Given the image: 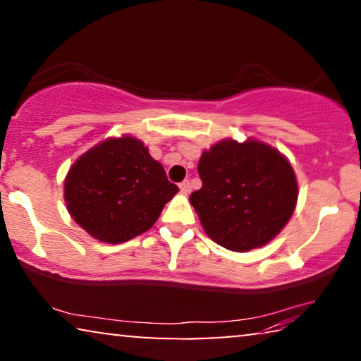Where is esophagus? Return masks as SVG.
<instances>
[{"label":"esophagus","instance_id":"1","mask_svg":"<svg viewBox=\"0 0 361 361\" xmlns=\"http://www.w3.org/2000/svg\"><path fill=\"white\" fill-rule=\"evenodd\" d=\"M180 192L182 194H190V190H192V187H190V182L189 180H184V182H180Z\"/></svg>","mask_w":361,"mask_h":361}]
</instances>
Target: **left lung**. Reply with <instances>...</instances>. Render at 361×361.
<instances>
[{"instance_id":"8db88e82","label":"left lung","mask_w":361,"mask_h":361,"mask_svg":"<svg viewBox=\"0 0 361 361\" xmlns=\"http://www.w3.org/2000/svg\"><path fill=\"white\" fill-rule=\"evenodd\" d=\"M202 189L190 204L204 231L230 251L261 248L279 235L298 205L299 187L288 157L268 142L221 140L202 152Z\"/></svg>"}]
</instances>
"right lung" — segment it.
I'll list each match as a JSON object with an SVG mask.
<instances>
[{
    "mask_svg": "<svg viewBox=\"0 0 361 361\" xmlns=\"http://www.w3.org/2000/svg\"><path fill=\"white\" fill-rule=\"evenodd\" d=\"M177 192L161 162L131 135L106 137L90 147L63 180V200L73 221L110 245L149 230Z\"/></svg>",
    "mask_w": 361,
    "mask_h": 361,
    "instance_id": "1",
    "label": "right lung"
}]
</instances>
